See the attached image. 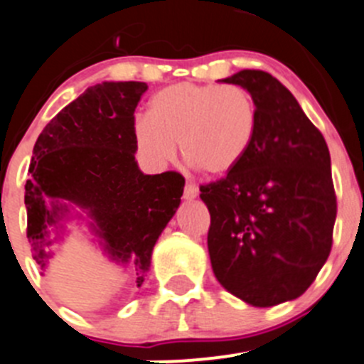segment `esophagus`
Returning a JSON list of instances; mask_svg holds the SVG:
<instances>
[{
    "label": "esophagus",
    "mask_w": 364,
    "mask_h": 364,
    "mask_svg": "<svg viewBox=\"0 0 364 364\" xmlns=\"http://www.w3.org/2000/svg\"><path fill=\"white\" fill-rule=\"evenodd\" d=\"M196 196H198L196 183L186 182V187H183V198H186V200H193V198Z\"/></svg>",
    "instance_id": "34e87169"
}]
</instances>
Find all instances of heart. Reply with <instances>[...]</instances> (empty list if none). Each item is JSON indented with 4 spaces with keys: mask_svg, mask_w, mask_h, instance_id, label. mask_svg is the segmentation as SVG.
Listing matches in <instances>:
<instances>
[{
    "mask_svg": "<svg viewBox=\"0 0 364 364\" xmlns=\"http://www.w3.org/2000/svg\"><path fill=\"white\" fill-rule=\"evenodd\" d=\"M257 106L242 86L178 82L152 97L149 120H138L136 145L149 163L173 161L181 143L186 163L201 173L235 170L257 134Z\"/></svg>",
    "mask_w": 364,
    "mask_h": 364,
    "instance_id": "obj_1",
    "label": "heart"
}]
</instances>
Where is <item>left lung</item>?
Returning a JSON list of instances; mask_svg holds the SVG:
<instances>
[{
	"label": "left lung",
	"instance_id": "1",
	"mask_svg": "<svg viewBox=\"0 0 364 364\" xmlns=\"http://www.w3.org/2000/svg\"><path fill=\"white\" fill-rule=\"evenodd\" d=\"M257 134L239 166L200 186L210 212L208 255L218 282L258 308L303 296L333 247L336 193L322 132L269 72L244 68Z\"/></svg>",
	"mask_w": 364,
	"mask_h": 364
}]
</instances>
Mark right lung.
<instances>
[{
	"label": "right lung",
	"mask_w": 364,
	"mask_h": 364,
	"mask_svg": "<svg viewBox=\"0 0 364 364\" xmlns=\"http://www.w3.org/2000/svg\"><path fill=\"white\" fill-rule=\"evenodd\" d=\"M146 90L139 81L90 86L38 136L24 203L26 237L42 269L51 257L53 226L67 210L60 201H70L88 210L107 253L129 264L131 283L145 282L154 246L186 183L178 171H139L134 111Z\"/></svg>",
	"instance_id": "1"
}]
</instances>
